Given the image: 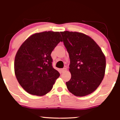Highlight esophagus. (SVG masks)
Returning a JSON list of instances; mask_svg holds the SVG:
<instances>
[{
	"label": "esophagus",
	"instance_id": "esophagus-1",
	"mask_svg": "<svg viewBox=\"0 0 120 120\" xmlns=\"http://www.w3.org/2000/svg\"><path fill=\"white\" fill-rule=\"evenodd\" d=\"M67 71V69L65 68H64L62 69H61L62 73H63V72H65V71Z\"/></svg>",
	"mask_w": 120,
	"mask_h": 120
}]
</instances>
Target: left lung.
Returning <instances> with one entry per match:
<instances>
[{"label":"left lung","mask_w":120,"mask_h":120,"mask_svg":"<svg viewBox=\"0 0 120 120\" xmlns=\"http://www.w3.org/2000/svg\"><path fill=\"white\" fill-rule=\"evenodd\" d=\"M70 60L71 79L66 82L70 92L77 97L93 92L104 78L106 59L94 40L80 32H60Z\"/></svg>","instance_id":"8db88e82"}]
</instances>
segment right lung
<instances>
[{
    "mask_svg": "<svg viewBox=\"0 0 120 120\" xmlns=\"http://www.w3.org/2000/svg\"><path fill=\"white\" fill-rule=\"evenodd\" d=\"M59 32L37 33L28 38L16 53L14 69L19 85L29 94L42 96L53 87L60 74L52 65L51 54L62 41Z\"/></svg>",
    "mask_w": 120,
    "mask_h": 120,
    "instance_id": "1",
    "label": "right lung"
}]
</instances>
